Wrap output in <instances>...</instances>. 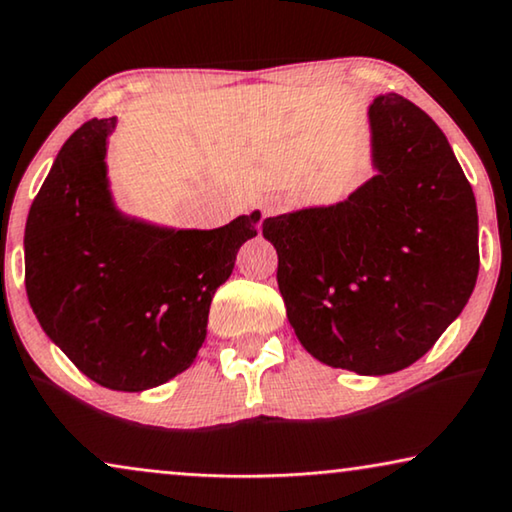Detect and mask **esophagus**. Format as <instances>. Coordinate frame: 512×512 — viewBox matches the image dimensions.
Returning <instances> with one entry per match:
<instances>
[{"instance_id": "34e87169", "label": "esophagus", "mask_w": 512, "mask_h": 512, "mask_svg": "<svg viewBox=\"0 0 512 512\" xmlns=\"http://www.w3.org/2000/svg\"><path fill=\"white\" fill-rule=\"evenodd\" d=\"M284 209V205H282V200L279 198H272V200H268L263 205V216H275V214H279Z\"/></svg>"}]
</instances>
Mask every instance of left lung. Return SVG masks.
<instances>
[{
	"label": "left lung",
	"mask_w": 512,
	"mask_h": 512,
	"mask_svg": "<svg viewBox=\"0 0 512 512\" xmlns=\"http://www.w3.org/2000/svg\"><path fill=\"white\" fill-rule=\"evenodd\" d=\"M377 174L331 207L270 216L286 317L314 359L359 375L403 370L471 298L478 209L443 130L389 93L368 109Z\"/></svg>",
	"instance_id": "obj_1"
}]
</instances>
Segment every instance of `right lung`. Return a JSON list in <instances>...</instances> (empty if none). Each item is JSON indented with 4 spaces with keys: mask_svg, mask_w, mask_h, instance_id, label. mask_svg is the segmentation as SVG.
<instances>
[{
    "mask_svg": "<svg viewBox=\"0 0 512 512\" xmlns=\"http://www.w3.org/2000/svg\"><path fill=\"white\" fill-rule=\"evenodd\" d=\"M116 118L83 123L62 146L25 226V289L48 338L116 391L165 384L191 366L209 305L261 214L214 230L128 219L107 181Z\"/></svg>",
    "mask_w": 512,
    "mask_h": 512,
    "instance_id": "obj_1",
    "label": "right lung"
}]
</instances>
